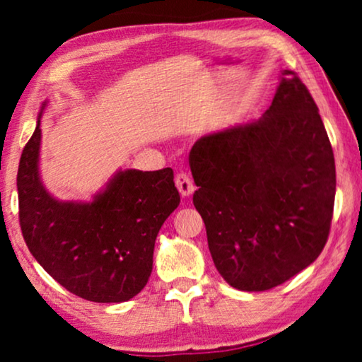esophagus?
<instances>
[{
    "label": "esophagus",
    "instance_id": "1",
    "mask_svg": "<svg viewBox=\"0 0 362 362\" xmlns=\"http://www.w3.org/2000/svg\"><path fill=\"white\" fill-rule=\"evenodd\" d=\"M175 182H176L177 191L181 192L182 197L191 196L192 192H194V185H192V180L189 177V175H187V173H185V171L177 173L176 177H175Z\"/></svg>",
    "mask_w": 362,
    "mask_h": 362
}]
</instances>
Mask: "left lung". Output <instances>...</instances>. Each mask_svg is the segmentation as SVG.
I'll list each match as a JSON object with an SVG mask.
<instances>
[{"mask_svg": "<svg viewBox=\"0 0 362 362\" xmlns=\"http://www.w3.org/2000/svg\"><path fill=\"white\" fill-rule=\"evenodd\" d=\"M207 244L227 284L242 291L281 285L318 259L336 194L334 155L300 77L281 72L259 120L201 136L189 153Z\"/></svg>", "mask_w": 362, "mask_h": 362, "instance_id": "8db88e82", "label": "left lung"}]
</instances>
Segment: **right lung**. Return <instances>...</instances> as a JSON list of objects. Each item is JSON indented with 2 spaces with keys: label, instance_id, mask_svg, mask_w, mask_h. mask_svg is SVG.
<instances>
[{
  "label": "right lung",
  "instance_id": "right-lung-1",
  "mask_svg": "<svg viewBox=\"0 0 362 362\" xmlns=\"http://www.w3.org/2000/svg\"><path fill=\"white\" fill-rule=\"evenodd\" d=\"M44 107L16 180L28 249L71 293L95 303L128 301L145 288L158 232L180 206L173 170L118 171L90 202L57 201L39 177Z\"/></svg>",
  "mask_w": 362,
  "mask_h": 362
}]
</instances>
